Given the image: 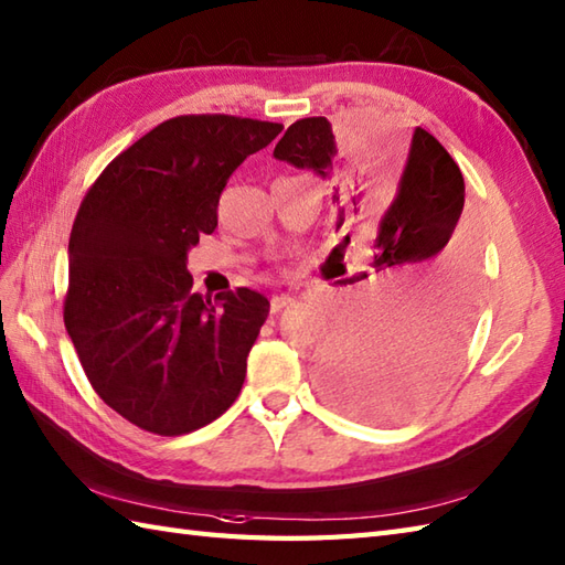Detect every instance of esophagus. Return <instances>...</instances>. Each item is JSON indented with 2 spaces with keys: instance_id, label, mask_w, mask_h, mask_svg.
<instances>
[{
  "instance_id": "obj_1",
  "label": "esophagus",
  "mask_w": 565,
  "mask_h": 565,
  "mask_svg": "<svg viewBox=\"0 0 565 565\" xmlns=\"http://www.w3.org/2000/svg\"><path fill=\"white\" fill-rule=\"evenodd\" d=\"M289 306H294V298L291 296H274L271 298V303H269V308H271V313L276 316V313H281L284 308H289Z\"/></svg>"
}]
</instances>
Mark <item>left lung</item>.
<instances>
[{
	"label": "left lung",
	"instance_id": "left-lung-1",
	"mask_svg": "<svg viewBox=\"0 0 565 565\" xmlns=\"http://www.w3.org/2000/svg\"><path fill=\"white\" fill-rule=\"evenodd\" d=\"M334 152L330 121L310 116L286 128L274 158L326 177ZM334 191L338 227L362 225L369 257L347 279L359 306L320 352L318 381L347 413L393 423L435 398L459 356L471 308V243L456 227L463 174L435 136L415 128L388 199L362 209L356 186Z\"/></svg>",
	"mask_w": 565,
	"mask_h": 565
}]
</instances>
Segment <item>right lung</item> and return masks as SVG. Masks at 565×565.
Wrapping results in <instances>:
<instances>
[{"mask_svg": "<svg viewBox=\"0 0 565 565\" xmlns=\"http://www.w3.org/2000/svg\"><path fill=\"white\" fill-rule=\"evenodd\" d=\"M281 124L174 116L104 167L70 233L65 328L99 398L152 435H189L243 388L269 301L191 291L186 252L218 225L227 179Z\"/></svg>", "mask_w": 565, "mask_h": 565, "instance_id": "right-lung-1", "label": "right lung"}]
</instances>
